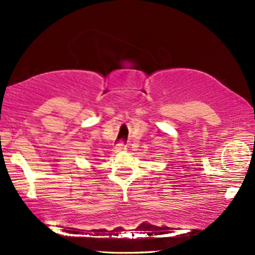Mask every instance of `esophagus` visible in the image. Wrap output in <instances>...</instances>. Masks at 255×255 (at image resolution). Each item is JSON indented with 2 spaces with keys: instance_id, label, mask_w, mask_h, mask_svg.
<instances>
[{
  "instance_id": "esophagus-1",
  "label": "esophagus",
  "mask_w": 255,
  "mask_h": 255,
  "mask_svg": "<svg viewBox=\"0 0 255 255\" xmlns=\"http://www.w3.org/2000/svg\"><path fill=\"white\" fill-rule=\"evenodd\" d=\"M124 149H127V145H125L124 142H118V144L115 146L114 152L115 153H118V152H121V151H124Z\"/></svg>"
}]
</instances>
